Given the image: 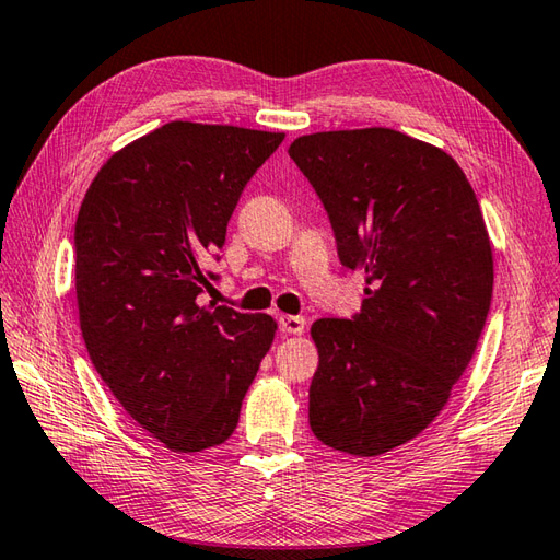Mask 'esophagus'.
Segmentation results:
<instances>
[{
	"label": "esophagus",
	"instance_id": "obj_1",
	"mask_svg": "<svg viewBox=\"0 0 560 560\" xmlns=\"http://www.w3.org/2000/svg\"><path fill=\"white\" fill-rule=\"evenodd\" d=\"M279 329L283 334H293L301 336L305 331V319L303 317H293V315H281L279 317Z\"/></svg>",
	"mask_w": 560,
	"mask_h": 560
}]
</instances>
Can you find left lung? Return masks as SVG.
<instances>
[{
	"label": "left lung",
	"mask_w": 560,
	"mask_h": 560,
	"mask_svg": "<svg viewBox=\"0 0 560 560\" xmlns=\"http://www.w3.org/2000/svg\"><path fill=\"white\" fill-rule=\"evenodd\" d=\"M289 154L327 207L341 262L368 279L353 319H317L310 429L374 458L436 420L485 329L493 255L470 180L394 128L301 136Z\"/></svg>",
	"instance_id": "obj_1"
}]
</instances>
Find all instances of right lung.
Here are the masks:
<instances>
[{"label": "right lung", "instance_id": "right-lung-1", "mask_svg": "<svg viewBox=\"0 0 560 560\" xmlns=\"http://www.w3.org/2000/svg\"><path fill=\"white\" fill-rule=\"evenodd\" d=\"M283 133L168 121L102 164L75 219L88 355L124 410L174 453L221 446L277 322L200 305L245 184Z\"/></svg>", "mask_w": 560, "mask_h": 560}]
</instances>
